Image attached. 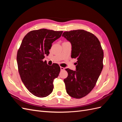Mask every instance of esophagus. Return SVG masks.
Masks as SVG:
<instances>
[{"label": "esophagus", "instance_id": "obj_1", "mask_svg": "<svg viewBox=\"0 0 122 122\" xmlns=\"http://www.w3.org/2000/svg\"><path fill=\"white\" fill-rule=\"evenodd\" d=\"M60 68H61V70H64L65 69V68L64 67H61Z\"/></svg>", "mask_w": 122, "mask_h": 122}]
</instances>
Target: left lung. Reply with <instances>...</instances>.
<instances>
[{"label": "left lung", "instance_id": "8db88e82", "mask_svg": "<svg viewBox=\"0 0 122 122\" xmlns=\"http://www.w3.org/2000/svg\"><path fill=\"white\" fill-rule=\"evenodd\" d=\"M62 36L71 44V57L77 60L75 71L66 69V91L73 98H81L93 89L100 75L103 51L98 38L90 32L78 29L65 31Z\"/></svg>", "mask_w": 122, "mask_h": 122}]
</instances>
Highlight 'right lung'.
<instances>
[{
	"instance_id": "obj_1",
	"label": "right lung",
	"mask_w": 122,
	"mask_h": 122,
	"mask_svg": "<svg viewBox=\"0 0 122 122\" xmlns=\"http://www.w3.org/2000/svg\"><path fill=\"white\" fill-rule=\"evenodd\" d=\"M62 31L40 29L29 32L18 51L17 61L19 74L25 87L38 97H45L52 92L53 80L60 72L58 65L43 61L49 55L52 43L60 38Z\"/></svg>"
}]
</instances>
